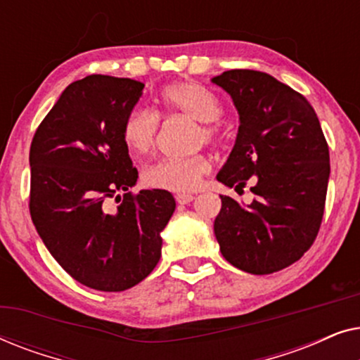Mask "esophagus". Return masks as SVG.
Here are the masks:
<instances>
[{
	"instance_id": "esophagus-1",
	"label": "esophagus",
	"mask_w": 360,
	"mask_h": 360,
	"mask_svg": "<svg viewBox=\"0 0 360 360\" xmlns=\"http://www.w3.org/2000/svg\"><path fill=\"white\" fill-rule=\"evenodd\" d=\"M175 200H176V203L186 205V203H190V201H193L195 196L193 195H188V193H179V195L175 196Z\"/></svg>"
}]
</instances>
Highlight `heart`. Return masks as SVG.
Returning a JSON list of instances; mask_svg holds the SVG:
<instances>
[{"label":"heart","mask_w":360,"mask_h":360,"mask_svg":"<svg viewBox=\"0 0 360 360\" xmlns=\"http://www.w3.org/2000/svg\"><path fill=\"white\" fill-rule=\"evenodd\" d=\"M159 103L165 112H179L201 122L200 139L208 144L219 139V129L214 121L219 120L223 106L208 88L191 82L174 83L160 91ZM157 132L159 117L146 108H134L127 112L121 126L122 142L136 155H144L154 147ZM208 172L210 160L201 154L184 159H162L146 167L142 181L150 188L188 193L198 186L201 176Z\"/></svg>","instance_id":"heart-1"}]
</instances>
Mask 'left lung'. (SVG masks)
<instances>
[{
    "label": "left lung",
    "mask_w": 360,
    "mask_h": 360,
    "mask_svg": "<svg viewBox=\"0 0 360 360\" xmlns=\"http://www.w3.org/2000/svg\"><path fill=\"white\" fill-rule=\"evenodd\" d=\"M239 112L229 159L216 175L255 195L248 206L221 195L214 234L223 257L248 274L278 272L311 248L323 221L329 149L313 106L277 78L228 70L211 80Z\"/></svg>",
    "instance_id": "obj_1"
}]
</instances>
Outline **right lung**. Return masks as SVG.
<instances>
[{
  "instance_id": "right-lung-1",
  "label": "right lung",
  "mask_w": 360,
  "mask_h": 360,
  "mask_svg": "<svg viewBox=\"0 0 360 360\" xmlns=\"http://www.w3.org/2000/svg\"><path fill=\"white\" fill-rule=\"evenodd\" d=\"M142 88L110 75L70 83L29 152V211L42 243L72 278L100 292L134 287L155 269L175 211L170 191H129L137 170L121 126Z\"/></svg>"
}]
</instances>
